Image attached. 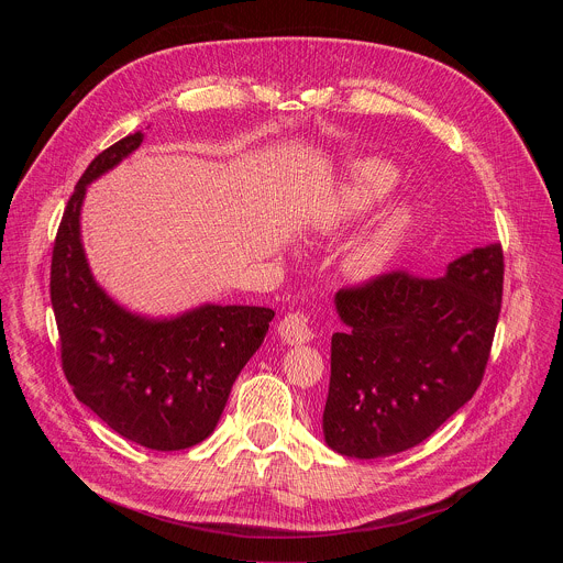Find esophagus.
Listing matches in <instances>:
<instances>
[{
  "label": "esophagus",
  "mask_w": 563,
  "mask_h": 563,
  "mask_svg": "<svg viewBox=\"0 0 563 563\" xmlns=\"http://www.w3.org/2000/svg\"><path fill=\"white\" fill-rule=\"evenodd\" d=\"M278 336L287 345H305L313 339V332L309 328V316L302 311H289L278 325Z\"/></svg>",
  "instance_id": "34e87169"
}]
</instances>
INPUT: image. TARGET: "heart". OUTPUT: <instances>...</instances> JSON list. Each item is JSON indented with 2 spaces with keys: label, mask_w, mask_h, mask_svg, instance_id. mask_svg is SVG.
Returning <instances> with one entry per match:
<instances>
[{
  "label": "heart",
  "mask_w": 563,
  "mask_h": 563,
  "mask_svg": "<svg viewBox=\"0 0 563 563\" xmlns=\"http://www.w3.org/2000/svg\"><path fill=\"white\" fill-rule=\"evenodd\" d=\"M398 174L383 159H356L343 178L336 183L332 198L320 218V229L325 233H336L367 213L376 202H380L396 185ZM410 220V209L406 205L385 207L352 243L343 250L341 272L354 283L374 280L391 263L400 238Z\"/></svg>",
  "instance_id": "b5f03b06"
}]
</instances>
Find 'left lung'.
<instances>
[{
  "instance_id": "8db88e82",
  "label": "left lung",
  "mask_w": 563,
  "mask_h": 563,
  "mask_svg": "<svg viewBox=\"0 0 563 563\" xmlns=\"http://www.w3.org/2000/svg\"><path fill=\"white\" fill-rule=\"evenodd\" d=\"M504 294L501 245L439 278L391 272L334 296L325 443L352 459L410 450L463 408L484 378Z\"/></svg>"
}]
</instances>
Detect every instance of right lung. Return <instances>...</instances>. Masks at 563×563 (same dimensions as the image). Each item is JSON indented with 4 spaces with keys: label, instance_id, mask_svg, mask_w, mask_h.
Here are the masks:
<instances>
[{
    "label": "right lung",
    "instance_id": "add662e5",
    "mask_svg": "<svg viewBox=\"0 0 563 563\" xmlns=\"http://www.w3.org/2000/svg\"><path fill=\"white\" fill-rule=\"evenodd\" d=\"M142 140V131L122 137L79 178L55 238L51 302L62 367L77 400L126 441L172 452L216 430L233 380L265 341L274 309L205 302L153 318L126 309L96 280L79 224L87 187Z\"/></svg>",
    "mask_w": 563,
    "mask_h": 563
}]
</instances>
